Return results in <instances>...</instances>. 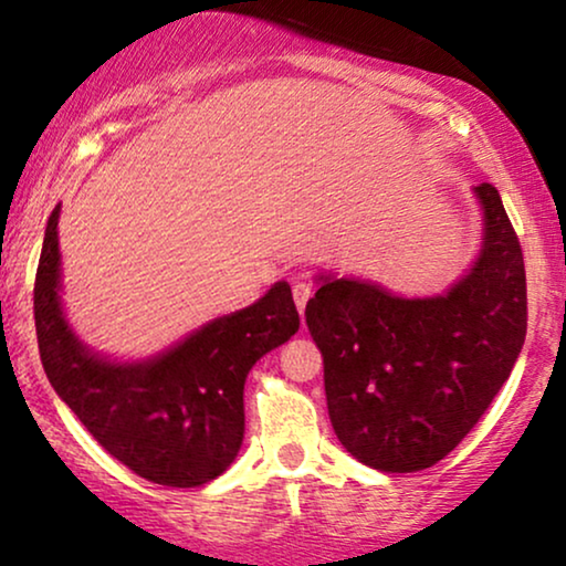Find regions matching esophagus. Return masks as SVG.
I'll list each match as a JSON object with an SVG mask.
<instances>
[{"label":"esophagus","mask_w":566,"mask_h":566,"mask_svg":"<svg viewBox=\"0 0 566 566\" xmlns=\"http://www.w3.org/2000/svg\"><path fill=\"white\" fill-rule=\"evenodd\" d=\"M308 298H312V285L304 283V281L293 283V301H296L298 314H304V308H306V301H308Z\"/></svg>","instance_id":"esophagus-1"}]
</instances>
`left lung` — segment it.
I'll return each mask as SVG.
<instances>
[{
	"mask_svg": "<svg viewBox=\"0 0 566 566\" xmlns=\"http://www.w3.org/2000/svg\"><path fill=\"white\" fill-rule=\"evenodd\" d=\"M484 247L467 277L436 298L324 277L306 324L324 355L339 443L391 474L430 469L474 428L507 381L528 324L525 265L494 185L474 188Z\"/></svg>",
	"mask_w": 566,
	"mask_h": 566,
	"instance_id": "left-lung-1",
	"label": "left lung"
}]
</instances>
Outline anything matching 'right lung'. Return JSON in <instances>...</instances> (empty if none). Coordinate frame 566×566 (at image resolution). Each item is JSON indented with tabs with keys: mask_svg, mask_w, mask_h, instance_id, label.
Here are the masks:
<instances>
[{
	"mask_svg": "<svg viewBox=\"0 0 566 566\" xmlns=\"http://www.w3.org/2000/svg\"><path fill=\"white\" fill-rule=\"evenodd\" d=\"M59 211L38 260L33 312L45 376L90 436L134 474L165 486H200L237 459L244 438V381L262 355L298 332L291 285L219 316L144 363L92 355L59 298Z\"/></svg>",
	"mask_w": 566,
	"mask_h": 566,
	"instance_id": "add662e5",
	"label": "right lung"
}]
</instances>
